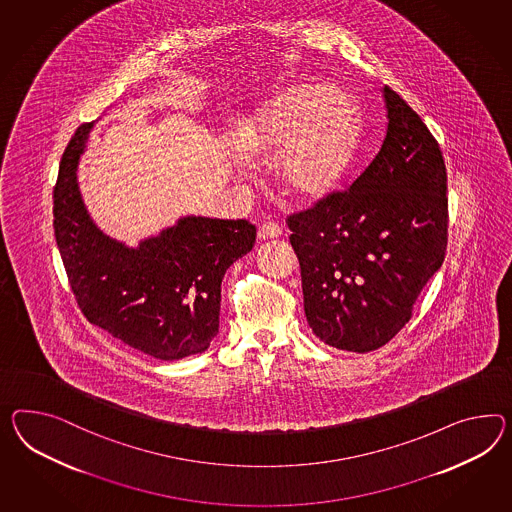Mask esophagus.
<instances>
[{"label":"esophagus","instance_id":"obj_1","mask_svg":"<svg viewBox=\"0 0 512 512\" xmlns=\"http://www.w3.org/2000/svg\"><path fill=\"white\" fill-rule=\"evenodd\" d=\"M282 236V226L280 224L276 223H263L262 226H260V230H258V237L260 239H275V237Z\"/></svg>","mask_w":512,"mask_h":512}]
</instances>
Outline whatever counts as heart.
I'll use <instances>...</instances> for the list:
<instances>
[{
	"mask_svg": "<svg viewBox=\"0 0 512 512\" xmlns=\"http://www.w3.org/2000/svg\"><path fill=\"white\" fill-rule=\"evenodd\" d=\"M360 109L340 85L299 83L276 96L245 137L249 156L273 163L282 197L312 204L330 195L351 169Z\"/></svg>",
	"mask_w": 512,
	"mask_h": 512,
	"instance_id": "obj_1",
	"label": "heart"
}]
</instances>
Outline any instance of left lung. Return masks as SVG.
Returning a JSON list of instances; mask_svg holds the SVG:
<instances>
[{"label": "left lung", "mask_w": 512, "mask_h": 512, "mask_svg": "<svg viewBox=\"0 0 512 512\" xmlns=\"http://www.w3.org/2000/svg\"><path fill=\"white\" fill-rule=\"evenodd\" d=\"M388 128L349 191L288 217L304 314L330 347L369 353L394 338L442 267L447 172L420 115L384 85Z\"/></svg>", "instance_id": "obj_1"}]
</instances>
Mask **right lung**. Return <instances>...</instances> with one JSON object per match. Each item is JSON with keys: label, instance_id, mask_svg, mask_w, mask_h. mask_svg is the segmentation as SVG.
<instances>
[{"label": "right lung", "instance_id": "add662e5", "mask_svg": "<svg viewBox=\"0 0 512 512\" xmlns=\"http://www.w3.org/2000/svg\"><path fill=\"white\" fill-rule=\"evenodd\" d=\"M92 126L70 139L53 189L55 241L78 306L92 325L159 360L204 353L219 332L224 273L252 250L256 226L189 215L139 247L105 236L76 174Z\"/></svg>", "mask_w": 512, "mask_h": 512}]
</instances>
